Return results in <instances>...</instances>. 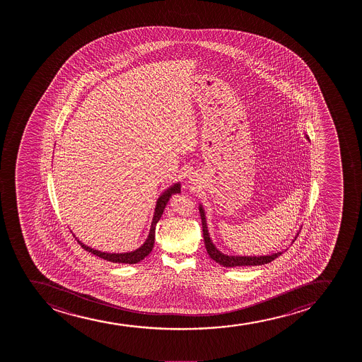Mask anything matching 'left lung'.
Masks as SVG:
<instances>
[{"mask_svg": "<svg viewBox=\"0 0 362 362\" xmlns=\"http://www.w3.org/2000/svg\"><path fill=\"white\" fill-rule=\"evenodd\" d=\"M308 140L309 137L305 135ZM200 217H202V223H203V235L204 243H205V247L208 251L209 256L214 259L215 262L218 263L221 266L228 267H247V266H262L267 263L274 261L275 258H278L280 255H283V251H279L275 254L264 255V256H233V255H226L221 252L220 250L217 249L216 245L212 243L211 238H210V233H209L208 225H206V216H205V210H204L203 205L200 204L199 206ZM298 235V233H297ZM292 240V243L296 240Z\"/></svg>", "mask_w": 362, "mask_h": 362, "instance_id": "left-lung-1", "label": "left lung"}]
</instances>
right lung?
<instances>
[{
    "label": "right lung",
    "mask_w": 362,
    "mask_h": 362,
    "mask_svg": "<svg viewBox=\"0 0 362 362\" xmlns=\"http://www.w3.org/2000/svg\"><path fill=\"white\" fill-rule=\"evenodd\" d=\"M181 192V183L176 182L171 185L170 187L166 188L160 193L158 199L156 202V208H154L153 218H152V223H151L150 232H148V237L146 239L145 243L142 244L140 247H137L134 251L130 252H122V254H111V252H104V251H99V250L93 249L90 246H87L83 244L82 241L79 240L78 238L76 237L78 244L87 250L88 252H92L93 255H96L98 257L104 258L106 261L113 263H125V264H135V263L142 261L146 256L151 254V251L153 249L154 238H156V226L158 223V221L162 217L163 211L165 209L166 204L170 200L173 194L180 193Z\"/></svg>",
    "instance_id": "add662e5"
}]
</instances>
